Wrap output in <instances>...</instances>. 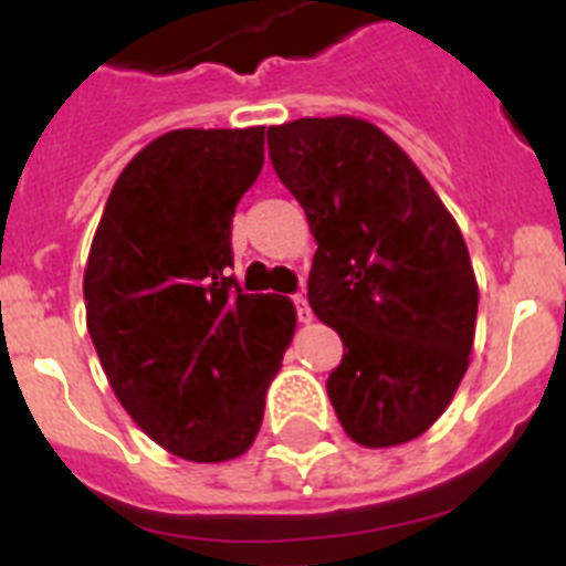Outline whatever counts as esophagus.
Instances as JSON below:
<instances>
[{"label": "esophagus", "mask_w": 566, "mask_h": 566, "mask_svg": "<svg viewBox=\"0 0 566 566\" xmlns=\"http://www.w3.org/2000/svg\"><path fill=\"white\" fill-rule=\"evenodd\" d=\"M294 306H297V317H300V323H312V306H308V300H306V294L300 292V294H294Z\"/></svg>", "instance_id": "34e87169"}]
</instances>
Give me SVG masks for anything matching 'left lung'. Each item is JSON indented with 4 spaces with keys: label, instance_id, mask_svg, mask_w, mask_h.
Returning <instances> with one entry per match:
<instances>
[{
    "label": "left lung",
    "instance_id": "left-lung-1",
    "mask_svg": "<svg viewBox=\"0 0 566 566\" xmlns=\"http://www.w3.org/2000/svg\"><path fill=\"white\" fill-rule=\"evenodd\" d=\"M269 158L317 240L308 303L343 339L326 382L339 424L365 448L422 437L451 405L476 334V274L453 214L363 118L269 127Z\"/></svg>",
    "mask_w": 566,
    "mask_h": 566
}]
</instances>
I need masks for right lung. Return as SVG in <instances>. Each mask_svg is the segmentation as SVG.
<instances>
[{
  "label": "right lung",
  "mask_w": 566,
  "mask_h": 566,
  "mask_svg": "<svg viewBox=\"0 0 566 566\" xmlns=\"http://www.w3.org/2000/svg\"><path fill=\"white\" fill-rule=\"evenodd\" d=\"M266 127L172 129L107 198L84 269L87 332L124 411L164 451L229 462L252 448L297 312L243 294L232 218Z\"/></svg>",
  "instance_id": "right-lung-1"
}]
</instances>
